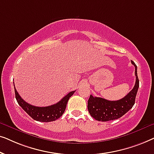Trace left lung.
<instances>
[{"mask_svg":"<svg viewBox=\"0 0 154 154\" xmlns=\"http://www.w3.org/2000/svg\"><path fill=\"white\" fill-rule=\"evenodd\" d=\"M131 62L135 67L136 82L133 89L127 95L119 100L109 101L90 94L88 102V109L90 116L97 121H109L118 119L133 106L139 88V79L137 72V67L133 61H131Z\"/></svg>","mask_w":154,"mask_h":154,"instance_id":"1","label":"left lung"}]
</instances>
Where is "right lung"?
I'll list each match as a JSON object with an SVG mask.
<instances>
[{
  "label": "right lung",
  "mask_w": 154,
  "mask_h": 154,
  "mask_svg": "<svg viewBox=\"0 0 154 154\" xmlns=\"http://www.w3.org/2000/svg\"><path fill=\"white\" fill-rule=\"evenodd\" d=\"M15 97L18 104L33 119L40 122H50L57 120L64 113L66 109V104L69 98L73 95L75 91L70 92L64 97H63L60 102L51 106L39 107L33 106L25 102L21 97L14 87Z\"/></svg>",
  "instance_id": "right-lung-1"
}]
</instances>
